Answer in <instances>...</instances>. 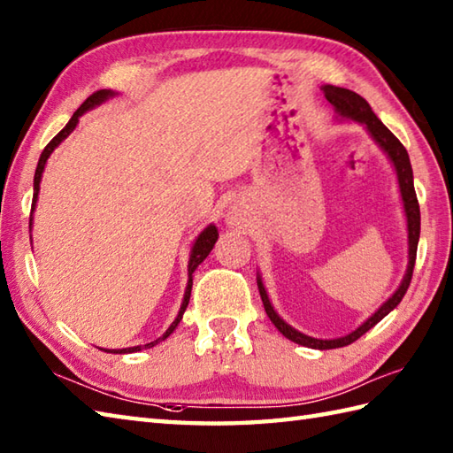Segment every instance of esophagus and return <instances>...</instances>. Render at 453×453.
<instances>
[{
    "label": "esophagus",
    "instance_id": "esophagus-1",
    "mask_svg": "<svg viewBox=\"0 0 453 453\" xmlns=\"http://www.w3.org/2000/svg\"><path fill=\"white\" fill-rule=\"evenodd\" d=\"M227 219H229V224H235V219H237V216H235V214H234V211H232V214H229V218H227Z\"/></svg>",
    "mask_w": 453,
    "mask_h": 453
}]
</instances>
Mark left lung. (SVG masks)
<instances>
[{
    "label": "left lung",
    "instance_id": "1",
    "mask_svg": "<svg viewBox=\"0 0 453 453\" xmlns=\"http://www.w3.org/2000/svg\"><path fill=\"white\" fill-rule=\"evenodd\" d=\"M321 89L325 93V99L334 107L336 120L362 124L365 132L372 136V140L378 143L380 150L386 153L388 159L391 161L393 169H395L397 182H399L403 211H405V218H407V245H409L407 271H405V276H403V280H401L397 290L393 292L388 300L378 307V311L372 313L360 326H356V329L350 331L349 334L339 336V339H315V336L305 334L302 331L294 329L292 325H288L282 317L276 313L271 300H268L263 278L257 273L258 294H261V300H263L268 319L274 323L276 329L280 331L286 339H290L296 344H302V346H307V349H315V350H329V349H341V346L358 341L364 333H368L373 325H378L389 311L395 310L399 302L403 300V296H405L407 288L411 284L412 268H415L417 245H418V237H420V208H418V200H417V192H415V182H412V167H411L409 153L405 148H403V143L395 136H393L386 124L375 117L368 101L362 99L358 93L344 89V88H334V85H323Z\"/></svg>",
    "mask_w": 453,
    "mask_h": 453
}]
</instances>
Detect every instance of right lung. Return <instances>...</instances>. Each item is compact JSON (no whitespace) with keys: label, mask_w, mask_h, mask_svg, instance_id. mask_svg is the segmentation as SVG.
<instances>
[{"label":"right lung","mask_w":453,"mask_h":453,"mask_svg":"<svg viewBox=\"0 0 453 453\" xmlns=\"http://www.w3.org/2000/svg\"><path fill=\"white\" fill-rule=\"evenodd\" d=\"M117 91L112 89H101L97 93L89 95L88 99L83 101L81 107L73 112V117L70 119V122L65 124V127L56 134V136L50 140V143L44 148V151L41 153V159H38V165H36V171H35V180H33V206H31V227H33V211L36 208V200H38V192H41V180H42V173H44V167H46V161L48 157L52 156V151L60 146V143L70 136V134L75 130V127L80 124V117L81 114H85L88 111L99 107V104H103L104 101H109L111 97H117ZM218 242V227L214 224L206 226L204 229H202L200 235L196 237V242L192 243V249H190V255H188V282H187V290H185V297H182V303H180V310L175 317V321H173L169 325V329L163 333V336H159V339H156L153 342H148V344H140V346H130V349H101L104 352H111V354H130V352H140L142 349H151V346H156L157 342L165 341L167 336L177 329V325L180 323L182 319V313H185L187 305H188V300H190V290H192V273L196 271V266L204 261V258L210 255L211 249H214Z\"/></svg>","instance_id":"right-lung-1"}]
</instances>
